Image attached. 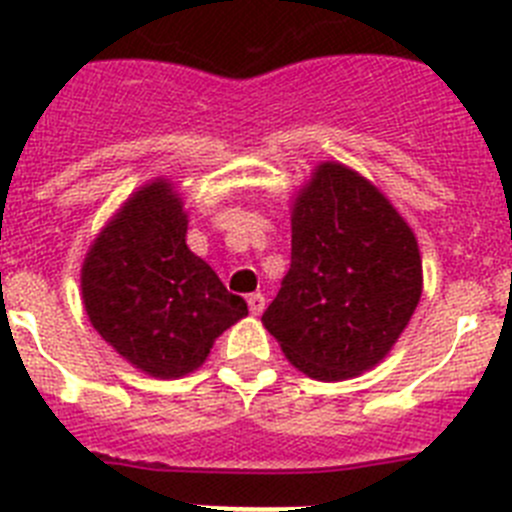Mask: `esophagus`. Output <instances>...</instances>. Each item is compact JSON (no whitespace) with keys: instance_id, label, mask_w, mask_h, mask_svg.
<instances>
[{"instance_id":"obj_1","label":"esophagus","mask_w":512,"mask_h":512,"mask_svg":"<svg viewBox=\"0 0 512 512\" xmlns=\"http://www.w3.org/2000/svg\"><path fill=\"white\" fill-rule=\"evenodd\" d=\"M266 307V297L261 295V292H256V295H248V310H251V315H261Z\"/></svg>"}]
</instances>
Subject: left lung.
Returning <instances> with one entry per match:
<instances>
[{
    "label": "left lung",
    "instance_id": "left-lung-1",
    "mask_svg": "<svg viewBox=\"0 0 512 512\" xmlns=\"http://www.w3.org/2000/svg\"><path fill=\"white\" fill-rule=\"evenodd\" d=\"M423 295L415 233L359 171L315 166L292 202V264L264 328L289 364L320 382L369 372Z\"/></svg>",
    "mask_w": 512,
    "mask_h": 512
}]
</instances>
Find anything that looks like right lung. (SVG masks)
Here are the masks:
<instances>
[{
    "label": "right lung",
    "instance_id": "add662e5",
    "mask_svg": "<svg viewBox=\"0 0 512 512\" xmlns=\"http://www.w3.org/2000/svg\"><path fill=\"white\" fill-rule=\"evenodd\" d=\"M187 212L169 179L122 202L81 264V300L122 359L158 379L205 364L215 338L248 315L187 246Z\"/></svg>",
    "mask_w": 512,
    "mask_h": 512
}]
</instances>
